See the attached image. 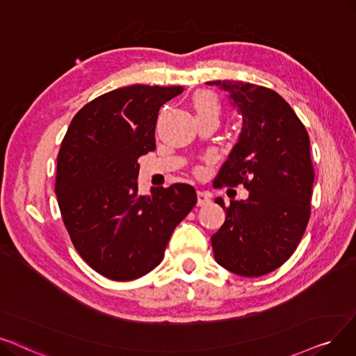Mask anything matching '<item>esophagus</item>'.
<instances>
[{
	"instance_id": "34e87169",
	"label": "esophagus",
	"mask_w": 356,
	"mask_h": 356,
	"mask_svg": "<svg viewBox=\"0 0 356 356\" xmlns=\"http://www.w3.org/2000/svg\"><path fill=\"white\" fill-rule=\"evenodd\" d=\"M210 203V194L206 191H197V206H206Z\"/></svg>"
}]
</instances>
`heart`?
Instances as JSON below:
<instances>
[{
	"instance_id": "b5f03b06",
	"label": "heart",
	"mask_w": 356,
	"mask_h": 356,
	"mask_svg": "<svg viewBox=\"0 0 356 356\" xmlns=\"http://www.w3.org/2000/svg\"><path fill=\"white\" fill-rule=\"evenodd\" d=\"M193 108L195 111L197 117H206V115H213V117H219L222 112V104L219 96L211 92V90H198L193 95L191 99Z\"/></svg>"
}]
</instances>
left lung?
Wrapping results in <instances>:
<instances>
[{
  "label": "left lung",
  "instance_id": "left-lung-1",
  "mask_svg": "<svg viewBox=\"0 0 356 356\" xmlns=\"http://www.w3.org/2000/svg\"><path fill=\"white\" fill-rule=\"evenodd\" d=\"M229 93L243 115V131L213 182L248 190L247 202L225 206V223L211 236L218 264L259 277L285 263L311 216L314 168L309 137L291 105L275 90L245 81H210Z\"/></svg>",
  "mask_w": 356,
  "mask_h": 356
}]
</instances>
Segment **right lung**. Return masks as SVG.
<instances>
[{
  "instance_id": "obj_1",
  "label": "right lung",
  "mask_w": 356,
  "mask_h": 356,
  "mask_svg": "<svg viewBox=\"0 0 356 356\" xmlns=\"http://www.w3.org/2000/svg\"><path fill=\"white\" fill-rule=\"evenodd\" d=\"M181 86L120 88L84 105L56 158L55 193L80 257L111 280H134L159 266L177 225L197 203L188 184L137 193L138 158L156 149L161 106Z\"/></svg>"
}]
</instances>
